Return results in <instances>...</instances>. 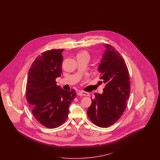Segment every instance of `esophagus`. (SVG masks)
I'll return each mask as SVG.
<instances>
[{
  "instance_id": "34e87169",
  "label": "esophagus",
  "mask_w": 160,
  "mask_h": 160,
  "mask_svg": "<svg viewBox=\"0 0 160 160\" xmlns=\"http://www.w3.org/2000/svg\"><path fill=\"white\" fill-rule=\"evenodd\" d=\"M78 95L79 96H88L89 94L88 92H84V91H79L78 92Z\"/></svg>"
}]
</instances>
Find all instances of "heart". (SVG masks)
Wrapping results in <instances>:
<instances>
[{
  "instance_id": "obj_1",
  "label": "heart",
  "mask_w": 160,
  "mask_h": 160,
  "mask_svg": "<svg viewBox=\"0 0 160 160\" xmlns=\"http://www.w3.org/2000/svg\"><path fill=\"white\" fill-rule=\"evenodd\" d=\"M78 55H88L87 52L85 51H82V52H80Z\"/></svg>"
}]
</instances>
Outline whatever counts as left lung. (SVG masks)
I'll return each instance as SVG.
<instances>
[{
	"label": "left lung",
	"instance_id": "1",
	"mask_svg": "<svg viewBox=\"0 0 160 160\" xmlns=\"http://www.w3.org/2000/svg\"><path fill=\"white\" fill-rule=\"evenodd\" d=\"M98 70L106 84L102 94H96L87 115L96 126L106 128L119 120L126 110L130 92L128 70L124 59L110 44H106Z\"/></svg>",
	"mask_w": 160,
	"mask_h": 160
}]
</instances>
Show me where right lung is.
Instances as JSON below:
<instances>
[{
    "label": "right lung",
    "instance_id": "obj_1",
    "mask_svg": "<svg viewBox=\"0 0 160 160\" xmlns=\"http://www.w3.org/2000/svg\"><path fill=\"white\" fill-rule=\"evenodd\" d=\"M63 50L52 49L37 57L27 80L26 98L32 107V114L48 128L58 127L67 120L68 107L76 96L74 90L66 91L56 82L62 72Z\"/></svg>",
    "mask_w": 160,
    "mask_h": 160
}]
</instances>
